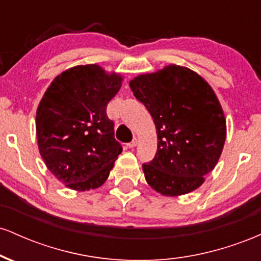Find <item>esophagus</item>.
<instances>
[{"instance_id":"obj_1","label":"esophagus","mask_w":261,"mask_h":261,"mask_svg":"<svg viewBox=\"0 0 261 261\" xmlns=\"http://www.w3.org/2000/svg\"><path fill=\"white\" fill-rule=\"evenodd\" d=\"M137 142H139V141H137L136 137H135V139H134L133 141H131V142L127 143V146H128V147H130V148H134V147H136V146H137Z\"/></svg>"}]
</instances>
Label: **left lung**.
Masks as SVG:
<instances>
[{"mask_svg": "<svg viewBox=\"0 0 261 261\" xmlns=\"http://www.w3.org/2000/svg\"><path fill=\"white\" fill-rule=\"evenodd\" d=\"M153 118L158 147L142 164L148 185L166 196L195 190L215 168L226 141V120L216 94L202 77L170 65L130 82Z\"/></svg>", "mask_w": 261, "mask_h": 261, "instance_id": "obj_1", "label": "left lung"}]
</instances>
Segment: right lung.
Wrapping results in <instances>:
<instances>
[{
	"mask_svg": "<svg viewBox=\"0 0 261 261\" xmlns=\"http://www.w3.org/2000/svg\"><path fill=\"white\" fill-rule=\"evenodd\" d=\"M121 87L119 74L98 65L62 72L45 92L37 110L41 157L56 178L73 190L99 188L121 153L107 106Z\"/></svg>",
	"mask_w": 261,
	"mask_h": 261,
	"instance_id": "obj_1",
	"label": "right lung"
}]
</instances>
